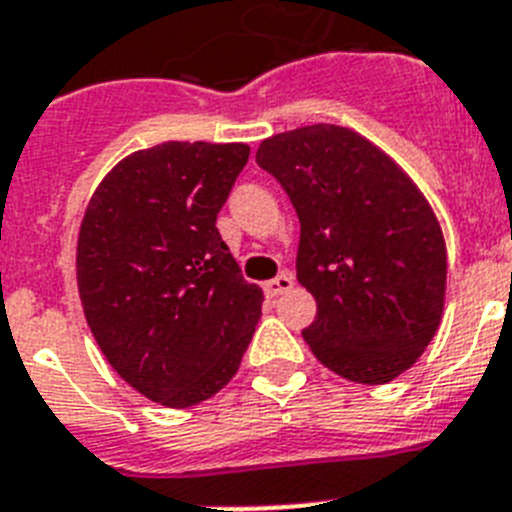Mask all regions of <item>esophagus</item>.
<instances>
[{
	"label": "esophagus",
	"instance_id": "1",
	"mask_svg": "<svg viewBox=\"0 0 512 512\" xmlns=\"http://www.w3.org/2000/svg\"><path fill=\"white\" fill-rule=\"evenodd\" d=\"M291 286H293L291 273H281V275H275L273 281L265 283V286H262V291H265V296L275 299V296H281V293L291 291Z\"/></svg>",
	"mask_w": 512,
	"mask_h": 512
}]
</instances>
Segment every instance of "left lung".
<instances>
[{
	"label": "left lung",
	"mask_w": 512,
	"mask_h": 512,
	"mask_svg": "<svg viewBox=\"0 0 512 512\" xmlns=\"http://www.w3.org/2000/svg\"><path fill=\"white\" fill-rule=\"evenodd\" d=\"M257 164L301 224L296 278L317 299L304 335L330 371L397 379L438 332L446 242L415 182L350 128L304 126L265 139Z\"/></svg>",
	"instance_id": "obj_1"
}]
</instances>
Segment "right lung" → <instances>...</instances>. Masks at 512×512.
I'll return each instance as SVG.
<instances>
[{"mask_svg":"<svg viewBox=\"0 0 512 512\" xmlns=\"http://www.w3.org/2000/svg\"><path fill=\"white\" fill-rule=\"evenodd\" d=\"M247 159V144L151 146L115 164L84 213V317L118 376L164 407L224 389L260 322L262 291L216 229Z\"/></svg>","mask_w":512,"mask_h":512,"instance_id":"1","label":"right lung"}]
</instances>
